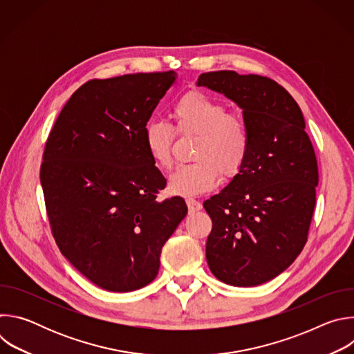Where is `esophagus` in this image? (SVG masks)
<instances>
[{
    "mask_svg": "<svg viewBox=\"0 0 354 354\" xmlns=\"http://www.w3.org/2000/svg\"><path fill=\"white\" fill-rule=\"evenodd\" d=\"M186 205H187L190 213H194V212H198V210L203 209V206H201L200 201L196 200V198H193V197H187V198H186Z\"/></svg>",
    "mask_w": 354,
    "mask_h": 354,
    "instance_id": "1",
    "label": "esophagus"
}]
</instances>
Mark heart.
<instances>
[{
    "instance_id": "1",
    "label": "heart",
    "mask_w": 354,
    "mask_h": 354,
    "mask_svg": "<svg viewBox=\"0 0 354 354\" xmlns=\"http://www.w3.org/2000/svg\"><path fill=\"white\" fill-rule=\"evenodd\" d=\"M172 116L179 134L197 137L193 149L196 161L178 167L169 176L172 193L200 194L217 185L220 172L228 179L241 171L249 151V131L239 116L228 113L225 105L203 92L192 91L178 99ZM175 129L161 120L144 126L145 151L160 168L172 165Z\"/></svg>"
}]
</instances>
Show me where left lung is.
Instances as JSON below:
<instances>
[{
	"mask_svg": "<svg viewBox=\"0 0 354 354\" xmlns=\"http://www.w3.org/2000/svg\"><path fill=\"white\" fill-rule=\"evenodd\" d=\"M197 85L235 102L249 131L241 171L203 203L213 221L206 259L230 286H259L284 272L307 242L318 185L314 147L299 106L276 81L224 70L201 74Z\"/></svg>",
	"mask_w": 354,
	"mask_h": 354,
	"instance_id": "left-lung-1",
	"label": "left lung"
}]
</instances>
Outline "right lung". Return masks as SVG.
<instances>
[{
    "instance_id": "1",
    "label": "right lung",
    "mask_w": 354,
    "mask_h": 354,
    "mask_svg": "<svg viewBox=\"0 0 354 354\" xmlns=\"http://www.w3.org/2000/svg\"><path fill=\"white\" fill-rule=\"evenodd\" d=\"M175 71L91 80L47 138L40 183L62 254L97 287L127 292L153 281L164 243L187 214L179 196L157 200L167 179L142 130Z\"/></svg>"
}]
</instances>
